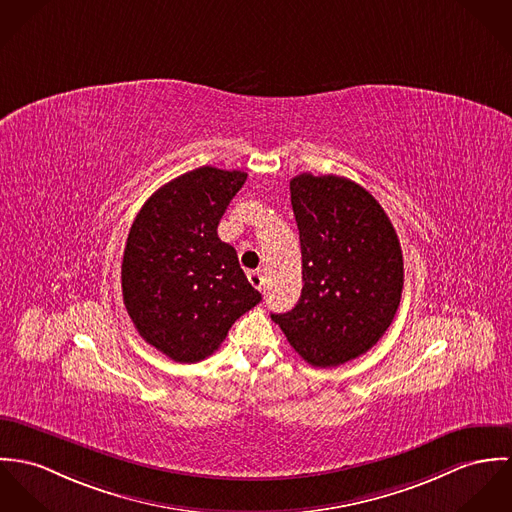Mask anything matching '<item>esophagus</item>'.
Segmentation results:
<instances>
[{
  "mask_svg": "<svg viewBox=\"0 0 512 512\" xmlns=\"http://www.w3.org/2000/svg\"><path fill=\"white\" fill-rule=\"evenodd\" d=\"M247 279H249V283L253 284L257 290H263V284H265V277L259 273V271H251L249 275H247Z\"/></svg>",
  "mask_w": 512,
  "mask_h": 512,
  "instance_id": "esophagus-1",
  "label": "esophagus"
}]
</instances>
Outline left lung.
<instances>
[{
	"label": "left lung",
	"instance_id": "obj_1",
	"mask_svg": "<svg viewBox=\"0 0 512 512\" xmlns=\"http://www.w3.org/2000/svg\"><path fill=\"white\" fill-rule=\"evenodd\" d=\"M300 233L302 292L271 314L296 353L338 367L369 351L391 326L402 294V251L381 204L357 182L302 172L290 180Z\"/></svg>",
	"mask_w": 512,
	"mask_h": 512
}]
</instances>
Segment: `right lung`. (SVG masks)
I'll return each instance as SVG.
<instances>
[{"label": "right lung", "mask_w": 512, "mask_h": 512, "mask_svg": "<svg viewBox=\"0 0 512 512\" xmlns=\"http://www.w3.org/2000/svg\"><path fill=\"white\" fill-rule=\"evenodd\" d=\"M247 174L200 167L161 186L129 229L123 304L139 336L178 363H196L261 302L218 224Z\"/></svg>", "instance_id": "add662e5"}]
</instances>
